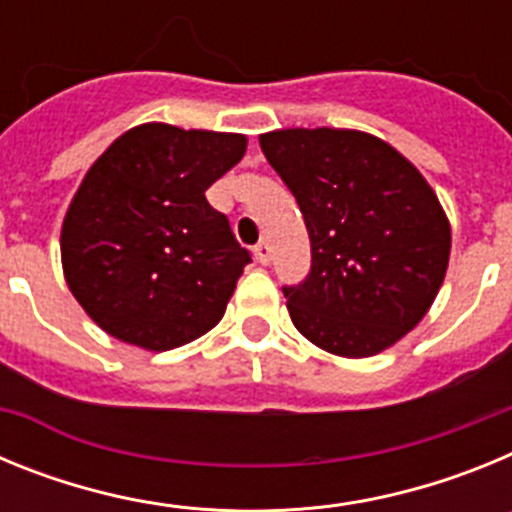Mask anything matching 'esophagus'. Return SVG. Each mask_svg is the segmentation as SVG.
Segmentation results:
<instances>
[{"mask_svg": "<svg viewBox=\"0 0 512 512\" xmlns=\"http://www.w3.org/2000/svg\"><path fill=\"white\" fill-rule=\"evenodd\" d=\"M253 259L259 261V264H269L271 261V248H269V243L266 241H261V243H256V246H253Z\"/></svg>", "mask_w": 512, "mask_h": 512, "instance_id": "esophagus-1", "label": "esophagus"}]
</instances>
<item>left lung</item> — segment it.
<instances>
[{
	"mask_svg": "<svg viewBox=\"0 0 512 512\" xmlns=\"http://www.w3.org/2000/svg\"><path fill=\"white\" fill-rule=\"evenodd\" d=\"M310 235L305 282L282 287L302 336L346 359L374 356L423 320L441 289L451 228L423 174L361 130L264 133Z\"/></svg>",
	"mask_w": 512,
	"mask_h": 512,
	"instance_id": "obj_1",
	"label": "left lung"
}]
</instances>
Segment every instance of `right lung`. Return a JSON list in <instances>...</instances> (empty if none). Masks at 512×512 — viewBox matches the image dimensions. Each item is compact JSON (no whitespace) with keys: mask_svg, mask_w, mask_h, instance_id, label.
<instances>
[{"mask_svg":"<svg viewBox=\"0 0 512 512\" xmlns=\"http://www.w3.org/2000/svg\"><path fill=\"white\" fill-rule=\"evenodd\" d=\"M246 153V135L146 122L87 171L61 228L63 277L110 336L169 351L225 315L251 253L205 192Z\"/></svg>","mask_w":512,"mask_h":512,"instance_id":"add662e5","label":"right lung"}]
</instances>
